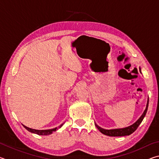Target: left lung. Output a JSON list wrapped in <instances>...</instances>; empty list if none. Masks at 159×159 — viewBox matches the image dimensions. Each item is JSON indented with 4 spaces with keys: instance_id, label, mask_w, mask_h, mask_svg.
Here are the masks:
<instances>
[{
    "instance_id": "left-lung-1",
    "label": "left lung",
    "mask_w": 159,
    "mask_h": 159,
    "mask_svg": "<svg viewBox=\"0 0 159 159\" xmlns=\"http://www.w3.org/2000/svg\"><path fill=\"white\" fill-rule=\"evenodd\" d=\"M140 70V69H139ZM148 105H149V99L147 100V107L146 109H145L144 111L143 112V114L139 117V119L137 120V121L133 123V125H131L128 127H126L124 128H118V129H111V130H106V129L102 128L101 127H99L98 125L95 123V125H96V127L98 128V130L101 132L102 134H105V135L107 136H111V137H120V136H125V135H130V134L134 133V131L137 130V128H138V126L139 124L142 123V120H143L145 116V115L147 114V109H148Z\"/></svg>"
}]
</instances>
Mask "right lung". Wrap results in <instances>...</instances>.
Masks as SVG:
<instances>
[{
    "instance_id": "1",
    "label": "right lung",
    "mask_w": 159,
    "mask_h": 159,
    "mask_svg": "<svg viewBox=\"0 0 159 159\" xmlns=\"http://www.w3.org/2000/svg\"><path fill=\"white\" fill-rule=\"evenodd\" d=\"M64 123L61 124L60 125V127H58V128H61V126L63 125ZM24 127H25L28 131L31 132V133L39 134V135H49V134L52 133V132L56 131V130H57V128H52V129H49V130H35V129H32V128H29L28 127H26V126H25V125H24Z\"/></svg>"
}]
</instances>
